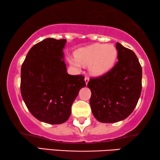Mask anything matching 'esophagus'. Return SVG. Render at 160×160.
Wrapping results in <instances>:
<instances>
[{"instance_id":"34e87169","label":"esophagus","mask_w":160,"mask_h":160,"mask_svg":"<svg viewBox=\"0 0 160 160\" xmlns=\"http://www.w3.org/2000/svg\"><path fill=\"white\" fill-rule=\"evenodd\" d=\"M88 81H89V78H88V77H86V78H85V82H86V85L88 84Z\"/></svg>"}]
</instances>
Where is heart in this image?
I'll use <instances>...</instances> for the list:
<instances>
[{"mask_svg": "<svg viewBox=\"0 0 160 160\" xmlns=\"http://www.w3.org/2000/svg\"><path fill=\"white\" fill-rule=\"evenodd\" d=\"M117 56V51L113 45L94 44L79 50L76 58H68V62L77 68H80L81 65H89L91 74L99 76L112 68Z\"/></svg>", "mask_w": 160, "mask_h": 160, "instance_id": "1", "label": "heart"}]
</instances>
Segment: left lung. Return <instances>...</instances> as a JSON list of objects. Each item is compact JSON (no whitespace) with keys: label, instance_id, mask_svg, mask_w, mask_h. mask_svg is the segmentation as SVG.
<instances>
[{"label":"left lung","instance_id":"8db88e82","mask_svg":"<svg viewBox=\"0 0 160 160\" xmlns=\"http://www.w3.org/2000/svg\"><path fill=\"white\" fill-rule=\"evenodd\" d=\"M118 61L109 72L91 78L90 105L93 115L101 122L125 120L138 102L142 91V67L132 50L116 43Z\"/></svg>","mask_w":160,"mask_h":160}]
</instances>
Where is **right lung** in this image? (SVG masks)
Masks as SVG:
<instances>
[{
  "mask_svg": "<svg viewBox=\"0 0 160 160\" xmlns=\"http://www.w3.org/2000/svg\"><path fill=\"white\" fill-rule=\"evenodd\" d=\"M66 40L46 38L34 45L22 64L21 92L31 114L41 122H65L82 87L84 76L67 73L62 49Z\"/></svg>",
  "mask_w": 160,
  "mask_h": 160,
  "instance_id": "obj_1",
  "label": "right lung"
}]
</instances>
